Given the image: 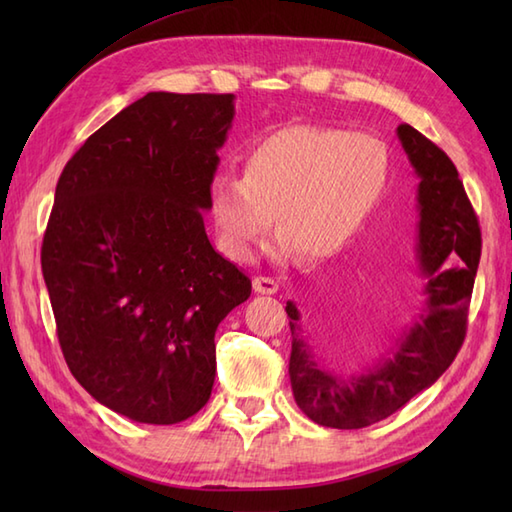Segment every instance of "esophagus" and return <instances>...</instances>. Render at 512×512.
Masks as SVG:
<instances>
[{"label": "esophagus", "instance_id": "1", "mask_svg": "<svg viewBox=\"0 0 512 512\" xmlns=\"http://www.w3.org/2000/svg\"><path fill=\"white\" fill-rule=\"evenodd\" d=\"M253 288H255V292H259V295H275V292L279 290V284L273 277L259 275L253 279Z\"/></svg>", "mask_w": 512, "mask_h": 512}]
</instances>
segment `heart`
Listing matches in <instances>:
<instances>
[{
  "instance_id": "obj_1",
  "label": "heart",
  "mask_w": 512,
  "mask_h": 512,
  "mask_svg": "<svg viewBox=\"0 0 512 512\" xmlns=\"http://www.w3.org/2000/svg\"><path fill=\"white\" fill-rule=\"evenodd\" d=\"M389 180L383 140L341 127L290 125L248 151L242 178L217 176L209 211L228 257L244 262L268 228L275 257L339 255L376 209Z\"/></svg>"
}]
</instances>
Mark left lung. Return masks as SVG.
<instances>
[{
    "label": "left lung",
    "instance_id": "1",
    "mask_svg": "<svg viewBox=\"0 0 512 512\" xmlns=\"http://www.w3.org/2000/svg\"><path fill=\"white\" fill-rule=\"evenodd\" d=\"M398 138L420 178L416 250L427 279L424 310L389 358L347 376L314 352L297 306L286 303L292 394L299 409L321 427L363 429L389 418L447 372L466 336L482 253L480 222L451 158L407 123L398 125ZM317 341L323 345V339Z\"/></svg>",
    "mask_w": 512,
    "mask_h": 512
}]
</instances>
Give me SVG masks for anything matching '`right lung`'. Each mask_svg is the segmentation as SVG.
Listing matches in <instances>:
<instances>
[{
  "label": "right lung",
  "instance_id": "1",
  "mask_svg": "<svg viewBox=\"0 0 512 512\" xmlns=\"http://www.w3.org/2000/svg\"><path fill=\"white\" fill-rule=\"evenodd\" d=\"M233 94L149 92L63 167L41 270L65 363L101 405L145 424L198 413L215 330L250 279L204 231Z\"/></svg>",
  "mask_w": 512,
  "mask_h": 512
}]
</instances>
